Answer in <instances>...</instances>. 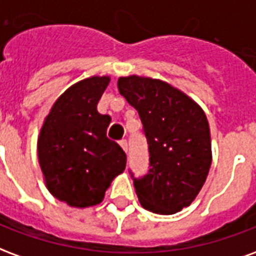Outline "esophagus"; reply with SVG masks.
Segmentation results:
<instances>
[{
    "label": "esophagus",
    "mask_w": 256,
    "mask_h": 256,
    "mask_svg": "<svg viewBox=\"0 0 256 256\" xmlns=\"http://www.w3.org/2000/svg\"><path fill=\"white\" fill-rule=\"evenodd\" d=\"M120 146L122 147V150L126 151H128V142L126 140V139H122V140H120Z\"/></svg>",
    "instance_id": "34e87169"
}]
</instances>
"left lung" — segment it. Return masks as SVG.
<instances>
[{
	"label": "left lung",
	"instance_id": "obj_1",
	"mask_svg": "<svg viewBox=\"0 0 256 256\" xmlns=\"http://www.w3.org/2000/svg\"><path fill=\"white\" fill-rule=\"evenodd\" d=\"M120 94L134 106L146 135L150 169L134 178L146 210L174 214L196 198L212 165L206 114L196 102L166 82L140 76L120 78Z\"/></svg>",
	"mask_w": 256,
	"mask_h": 256
}]
</instances>
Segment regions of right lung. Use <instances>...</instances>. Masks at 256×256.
Here are the masks:
<instances>
[{
    "mask_svg": "<svg viewBox=\"0 0 256 256\" xmlns=\"http://www.w3.org/2000/svg\"><path fill=\"white\" fill-rule=\"evenodd\" d=\"M109 76H92L70 86L54 102L38 138L44 184L54 198L72 207L100 204L126 156L106 136L110 118L96 110Z\"/></svg>",
    "mask_w": 256,
    "mask_h": 256,
    "instance_id": "add662e5",
    "label": "right lung"
}]
</instances>
